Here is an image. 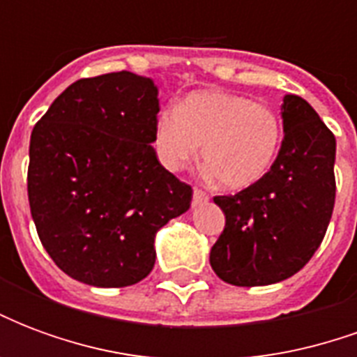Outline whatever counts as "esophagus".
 Segmentation results:
<instances>
[{
  "label": "esophagus",
  "instance_id": "34e87169",
  "mask_svg": "<svg viewBox=\"0 0 357 357\" xmlns=\"http://www.w3.org/2000/svg\"><path fill=\"white\" fill-rule=\"evenodd\" d=\"M208 201V195L201 191V189H195L193 191V204L195 206H199V204H204V202Z\"/></svg>",
  "mask_w": 357,
  "mask_h": 357
}]
</instances>
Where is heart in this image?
Wrapping results in <instances>:
<instances>
[{
	"label": "heart",
	"mask_w": 357,
	"mask_h": 357,
	"mask_svg": "<svg viewBox=\"0 0 357 357\" xmlns=\"http://www.w3.org/2000/svg\"><path fill=\"white\" fill-rule=\"evenodd\" d=\"M281 118L243 95L195 91L155 124V151L166 170L178 172L201 149L202 164L224 189L241 191L262 181L279 155Z\"/></svg>",
	"instance_id": "heart-1"
}]
</instances>
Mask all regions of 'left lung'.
Masks as SVG:
<instances>
[{
	"label": "left lung",
	"instance_id": "8db88e82",
	"mask_svg": "<svg viewBox=\"0 0 357 357\" xmlns=\"http://www.w3.org/2000/svg\"><path fill=\"white\" fill-rule=\"evenodd\" d=\"M281 151L268 176L229 197H216L224 233L210 266L225 283L264 287L292 277L321 245L335 206L337 141L310 102L284 95Z\"/></svg>",
	"mask_w": 357,
	"mask_h": 357
}]
</instances>
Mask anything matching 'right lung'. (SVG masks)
Here are the masks:
<instances>
[{"instance_id": "add662e5", "label": "right lung", "mask_w": 357, "mask_h": 357, "mask_svg": "<svg viewBox=\"0 0 357 357\" xmlns=\"http://www.w3.org/2000/svg\"><path fill=\"white\" fill-rule=\"evenodd\" d=\"M158 88L110 73L70 84L30 135L28 201L43 248L91 287H130L155 266V237L193 189L156 158Z\"/></svg>"}]
</instances>
